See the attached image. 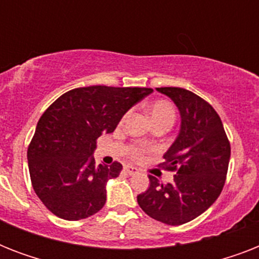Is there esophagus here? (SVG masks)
I'll use <instances>...</instances> for the list:
<instances>
[{
	"mask_svg": "<svg viewBox=\"0 0 259 259\" xmlns=\"http://www.w3.org/2000/svg\"><path fill=\"white\" fill-rule=\"evenodd\" d=\"M125 170L126 173H129V175H136V173L138 172L137 168H134V166H130V165H126Z\"/></svg>",
	"mask_w": 259,
	"mask_h": 259,
	"instance_id": "esophagus-1",
	"label": "esophagus"
}]
</instances>
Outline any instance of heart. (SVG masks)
Here are the masks:
<instances>
[{
	"mask_svg": "<svg viewBox=\"0 0 259 259\" xmlns=\"http://www.w3.org/2000/svg\"><path fill=\"white\" fill-rule=\"evenodd\" d=\"M148 113H149V117L153 122V125L165 123L168 126H172L173 122H175V117H176V111H175V107H173L172 103L168 101H164V99L153 102L148 107ZM142 153H144L142 148H138V146H132L130 148V156L133 158L141 157Z\"/></svg>",
	"mask_w": 259,
	"mask_h": 259,
	"instance_id": "1",
	"label": "heart"
}]
</instances>
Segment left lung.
Wrapping results in <instances>:
<instances>
[{"label": "left lung", "instance_id": "obj_1", "mask_svg": "<svg viewBox=\"0 0 259 259\" xmlns=\"http://www.w3.org/2000/svg\"><path fill=\"white\" fill-rule=\"evenodd\" d=\"M180 113V132L161 165L175 170L173 183L150 185L137 196L142 211L169 226L184 225L208 209L221 195L230 161V142L221 117L208 102L180 87H160Z\"/></svg>", "mask_w": 259, "mask_h": 259}]
</instances>
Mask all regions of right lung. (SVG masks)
<instances>
[{
  "mask_svg": "<svg viewBox=\"0 0 259 259\" xmlns=\"http://www.w3.org/2000/svg\"><path fill=\"white\" fill-rule=\"evenodd\" d=\"M153 93L145 87H79L59 97L38 119L28 148L30 181L56 217L80 221L106 203V184L122 165H95L102 133H113L136 103Z\"/></svg>",
  "mask_w": 259,
  "mask_h": 259,
  "instance_id": "obj_1",
  "label": "right lung"
}]
</instances>
